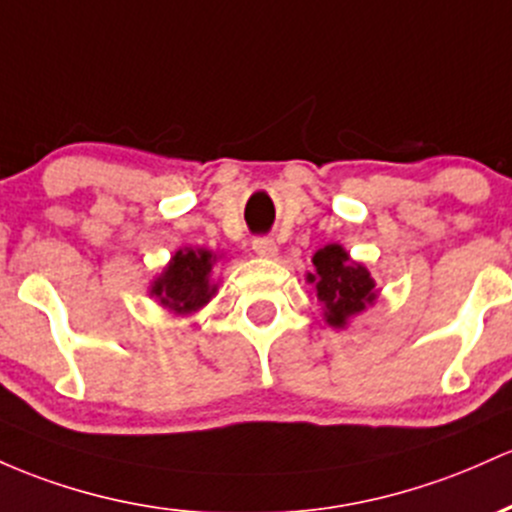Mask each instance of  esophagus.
Instances as JSON below:
<instances>
[{"mask_svg":"<svg viewBox=\"0 0 512 512\" xmlns=\"http://www.w3.org/2000/svg\"><path fill=\"white\" fill-rule=\"evenodd\" d=\"M252 250H255L257 257H265V260L279 255V245L272 238H255L252 240Z\"/></svg>","mask_w":512,"mask_h":512,"instance_id":"esophagus-1","label":"esophagus"}]
</instances>
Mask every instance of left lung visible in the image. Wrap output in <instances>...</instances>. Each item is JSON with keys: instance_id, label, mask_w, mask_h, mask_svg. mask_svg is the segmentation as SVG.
Segmentation results:
<instances>
[{"instance_id": "left-lung-1", "label": "left lung", "mask_w": 512, "mask_h": 512, "mask_svg": "<svg viewBox=\"0 0 512 512\" xmlns=\"http://www.w3.org/2000/svg\"><path fill=\"white\" fill-rule=\"evenodd\" d=\"M313 272H306V284L313 286L323 306V318L330 328L345 330L352 318L367 311L379 299V286L362 262L352 260L350 252L330 243L313 255Z\"/></svg>"}]
</instances>
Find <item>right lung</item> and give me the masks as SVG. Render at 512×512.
I'll return each mask as SVG.
<instances>
[{"mask_svg": "<svg viewBox=\"0 0 512 512\" xmlns=\"http://www.w3.org/2000/svg\"><path fill=\"white\" fill-rule=\"evenodd\" d=\"M221 255L206 247H182L148 286L150 299L174 316H192L218 294L213 265Z\"/></svg>", "mask_w": 512, "mask_h": 512, "instance_id": "right-lung-1", "label": "right lung"}]
</instances>
